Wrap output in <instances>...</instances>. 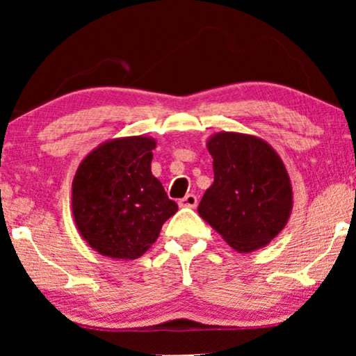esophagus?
<instances>
[{"label": "esophagus", "instance_id": "1", "mask_svg": "<svg viewBox=\"0 0 356 356\" xmlns=\"http://www.w3.org/2000/svg\"><path fill=\"white\" fill-rule=\"evenodd\" d=\"M179 207H188V209H194L197 206V197L194 194H186L183 199L178 201Z\"/></svg>", "mask_w": 356, "mask_h": 356}]
</instances>
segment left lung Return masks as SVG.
<instances>
[{"instance_id": "obj_1", "label": "left lung", "mask_w": 356, "mask_h": 356, "mask_svg": "<svg viewBox=\"0 0 356 356\" xmlns=\"http://www.w3.org/2000/svg\"><path fill=\"white\" fill-rule=\"evenodd\" d=\"M213 183L197 212L238 252L261 250L284 230L293 189L280 155L257 136L212 134Z\"/></svg>"}]
</instances>
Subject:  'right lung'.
I'll return each instance as SVG.
<instances>
[{"label":"right lung","mask_w":356,"mask_h":356,"mask_svg":"<svg viewBox=\"0 0 356 356\" xmlns=\"http://www.w3.org/2000/svg\"><path fill=\"white\" fill-rule=\"evenodd\" d=\"M155 145L157 140L149 136L110 139L77 167L72 216L82 240L99 254L138 259L178 211L150 170Z\"/></svg>","instance_id":"1"}]
</instances>
